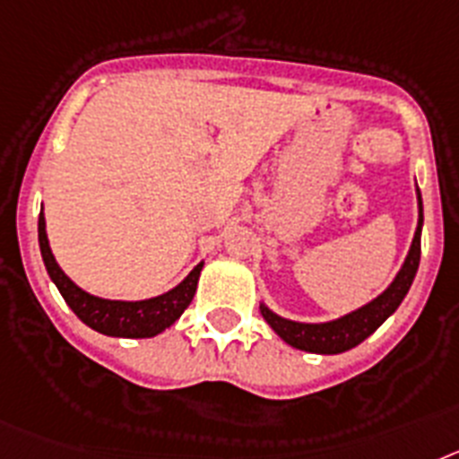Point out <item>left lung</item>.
I'll list each match as a JSON object with an SVG mask.
<instances>
[{"label":"left lung","mask_w":459,"mask_h":459,"mask_svg":"<svg viewBox=\"0 0 459 459\" xmlns=\"http://www.w3.org/2000/svg\"><path fill=\"white\" fill-rule=\"evenodd\" d=\"M418 196V226L413 233L411 247L402 263L400 273L390 281L384 293H378L374 300L368 305L358 307L353 312L344 314L333 321L324 324H302V321H290V318L279 316L273 312L265 302H261V314L268 321L270 328L293 349L307 351V353H321V356H334V353H344L353 349L360 342H365L378 325L384 324L385 318L395 314L397 307L402 305L404 296L409 293L413 284V277L418 273V263H420V233H422V198L420 191L416 189Z\"/></svg>","instance_id":"left-lung-1"}]
</instances>
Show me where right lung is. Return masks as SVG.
I'll list each match as a JSON object with an SVG mask.
<instances>
[{
  "instance_id": "right-lung-1",
  "label": "right lung",
  "mask_w": 459,
  "mask_h": 459,
  "mask_svg": "<svg viewBox=\"0 0 459 459\" xmlns=\"http://www.w3.org/2000/svg\"><path fill=\"white\" fill-rule=\"evenodd\" d=\"M39 247H41V256L43 263H46L48 274H50L53 284L57 286V290L66 300V305L74 309L75 316L81 318L85 325H90L91 330L108 334V337L141 340V337H154V334L170 328L189 307V302L194 300L198 277H201L203 270L201 261L182 279L180 284L161 293V296L145 298V300H108V298L87 293L59 268V263L53 256V249H50V242H48L43 210L39 214Z\"/></svg>"
}]
</instances>
